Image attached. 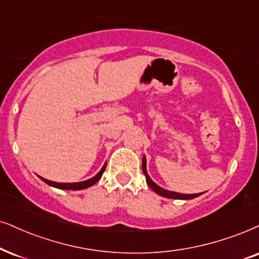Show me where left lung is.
Returning <instances> with one entry per match:
<instances>
[{
    "mask_svg": "<svg viewBox=\"0 0 259 259\" xmlns=\"http://www.w3.org/2000/svg\"><path fill=\"white\" fill-rule=\"evenodd\" d=\"M147 160H146V156H143L142 159V171H143V175L146 177V181H147V184L149 185V188L153 190V191H155L156 194L162 196V197H167V198H173V199H192L195 197H198V196H201L202 194H192V195H189V194H179V192H173V191H168V190H165L162 188H160L159 185H156L155 183H154L152 179H150V177L148 176V173H147Z\"/></svg>",
    "mask_w": 259,
    "mask_h": 259,
    "instance_id": "8db88e82",
    "label": "left lung"
}]
</instances>
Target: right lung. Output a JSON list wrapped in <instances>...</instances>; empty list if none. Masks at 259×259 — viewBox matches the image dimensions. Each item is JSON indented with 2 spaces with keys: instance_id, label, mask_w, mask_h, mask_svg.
<instances>
[{
  "instance_id": "1",
  "label": "right lung",
  "mask_w": 259,
  "mask_h": 259,
  "mask_svg": "<svg viewBox=\"0 0 259 259\" xmlns=\"http://www.w3.org/2000/svg\"><path fill=\"white\" fill-rule=\"evenodd\" d=\"M105 168H106V163L103 166V168L100 169V172L98 173V175L94 176L93 178L88 179V181L78 182V183H56V182L48 181V179L42 178V177H39V178H40L42 182L47 183L48 185L54 186V188H57V189H61V190H83V189H87V188H90V186L96 184V183L101 178V176H103V173H104V171H105Z\"/></svg>"
}]
</instances>
